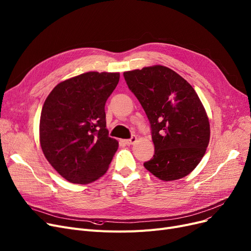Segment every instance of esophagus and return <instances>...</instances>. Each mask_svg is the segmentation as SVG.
<instances>
[{
	"label": "esophagus",
	"instance_id": "34e87169",
	"mask_svg": "<svg viewBox=\"0 0 251 251\" xmlns=\"http://www.w3.org/2000/svg\"><path fill=\"white\" fill-rule=\"evenodd\" d=\"M136 139H137L136 136H135V135H132L129 139H125L124 143H125L127 146H130V145H133V144L135 143V141H136Z\"/></svg>",
	"mask_w": 251,
	"mask_h": 251
}]
</instances>
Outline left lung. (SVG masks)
Here are the masks:
<instances>
[{
  "mask_svg": "<svg viewBox=\"0 0 251 251\" xmlns=\"http://www.w3.org/2000/svg\"><path fill=\"white\" fill-rule=\"evenodd\" d=\"M151 124L155 154L144 166L162 180L187 176L203 158L210 126L193 87L174 71L154 65L124 73Z\"/></svg>",
  "mask_w": 251,
  "mask_h": 251,
  "instance_id": "1",
  "label": "left lung"
}]
</instances>
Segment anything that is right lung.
Wrapping results in <instances>:
<instances>
[{
	"instance_id": "1",
	"label": "right lung",
	"mask_w": 251,
	"mask_h": 251,
	"mask_svg": "<svg viewBox=\"0 0 251 251\" xmlns=\"http://www.w3.org/2000/svg\"><path fill=\"white\" fill-rule=\"evenodd\" d=\"M119 79V73L79 75L54 87L43 105L42 151L70 182H92L111 164L119 143L108 136L104 105Z\"/></svg>"
}]
</instances>
